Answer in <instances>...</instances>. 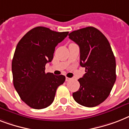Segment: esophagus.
Wrapping results in <instances>:
<instances>
[{"label":"esophagus","instance_id":"obj_1","mask_svg":"<svg viewBox=\"0 0 129 129\" xmlns=\"http://www.w3.org/2000/svg\"><path fill=\"white\" fill-rule=\"evenodd\" d=\"M70 80H72V78H70V77H66V81H70Z\"/></svg>","mask_w":129,"mask_h":129}]
</instances>
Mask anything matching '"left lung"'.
I'll return each instance as SVG.
<instances>
[{
  "label": "left lung",
  "mask_w": 129,
  "mask_h": 129,
  "mask_svg": "<svg viewBox=\"0 0 129 129\" xmlns=\"http://www.w3.org/2000/svg\"><path fill=\"white\" fill-rule=\"evenodd\" d=\"M69 38L79 46L80 66L86 72L78 79L80 87L73 97L83 106H97L108 97L116 81L115 57L111 47L104 34L92 26L73 31Z\"/></svg>",
  "instance_id": "1"
}]
</instances>
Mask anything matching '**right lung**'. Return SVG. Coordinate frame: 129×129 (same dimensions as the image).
Listing matches in <instances>:
<instances>
[{
    "label": "right lung",
    "mask_w": 129,
    "mask_h": 129,
    "mask_svg": "<svg viewBox=\"0 0 129 129\" xmlns=\"http://www.w3.org/2000/svg\"><path fill=\"white\" fill-rule=\"evenodd\" d=\"M68 33L38 26L18 43L12 61L13 84L21 99L31 108L50 106L57 88L66 80L64 75L46 73L45 66L52 61L55 46Z\"/></svg>",
    "instance_id": "obj_1"
}]
</instances>
